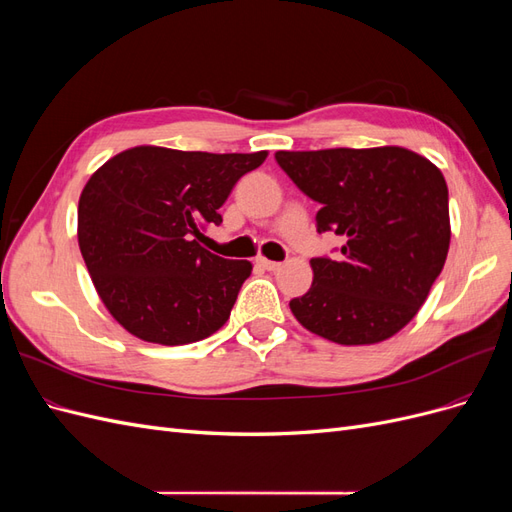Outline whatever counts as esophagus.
Instances as JSON below:
<instances>
[{"instance_id":"1","label":"esophagus","mask_w":512,"mask_h":512,"mask_svg":"<svg viewBox=\"0 0 512 512\" xmlns=\"http://www.w3.org/2000/svg\"><path fill=\"white\" fill-rule=\"evenodd\" d=\"M258 262L262 267H265L267 271H277L282 267V262H275V260H269V258H258Z\"/></svg>"}]
</instances>
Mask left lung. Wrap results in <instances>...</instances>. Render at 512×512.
Masks as SVG:
<instances>
[{
	"mask_svg": "<svg viewBox=\"0 0 512 512\" xmlns=\"http://www.w3.org/2000/svg\"><path fill=\"white\" fill-rule=\"evenodd\" d=\"M297 188L320 203V232L342 256L312 258L314 282L290 312L342 346L393 337L416 316L440 275L448 243V188L436 164L404 147L277 151Z\"/></svg>",
	"mask_w": 512,
	"mask_h": 512,
	"instance_id": "obj_1",
	"label": "left lung"
}]
</instances>
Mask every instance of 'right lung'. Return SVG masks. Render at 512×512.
Listing matches in <instances>:
<instances>
[{
	"mask_svg": "<svg viewBox=\"0 0 512 512\" xmlns=\"http://www.w3.org/2000/svg\"><path fill=\"white\" fill-rule=\"evenodd\" d=\"M267 151L207 153L141 145L104 162L79 198V247L98 297L143 342L183 346L222 329L250 260L198 239L218 226L235 183Z\"/></svg>",
	"mask_w": 512,
	"mask_h": 512,
	"instance_id": "right-lung-1",
	"label": "right lung"
}]
</instances>
